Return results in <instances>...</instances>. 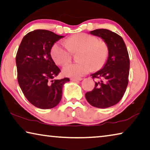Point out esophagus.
<instances>
[{
    "label": "esophagus",
    "instance_id": "esophagus-1",
    "mask_svg": "<svg viewBox=\"0 0 150 150\" xmlns=\"http://www.w3.org/2000/svg\"><path fill=\"white\" fill-rule=\"evenodd\" d=\"M82 78H71V81H81Z\"/></svg>",
    "mask_w": 150,
    "mask_h": 150
}]
</instances>
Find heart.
Returning a JSON list of instances; mask_svg holds the SVG:
<instances>
[{
    "label": "heart",
    "instance_id": "heart-1",
    "mask_svg": "<svg viewBox=\"0 0 150 150\" xmlns=\"http://www.w3.org/2000/svg\"><path fill=\"white\" fill-rule=\"evenodd\" d=\"M79 51L77 63H69L63 69V74L79 78L92 69L97 71L105 65L109 56V48L104 41L87 33H78L65 40V44L56 42L51 54L54 62L63 65L71 60L72 53Z\"/></svg>",
    "mask_w": 150,
    "mask_h": 150
}]
</instances>
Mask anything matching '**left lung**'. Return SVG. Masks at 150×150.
Here are the masks:
<instances>
[{
    "mask_svg": "<svg viewBox=\"0 0 150 150\" xmlns=\"http://www.w3.org/2000/svg\"><path fill=\"white\" fill-rule=\"evenodd\" d=\"M91 35L101 37L109 48V56L101 70L91 75L97 79L95 87L87 92L85 97L92 106L108 108L117 104L124 95L129 72V58L122 37L108 29H96Z\"/></svg>",
    "mask_w": 150,
    "mask_h": 150,
    "instance_id": "left-lung-1",
    "label": "left lung"
}]
</instances>
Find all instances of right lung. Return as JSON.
Wrapping results in <instances>:
<instances>
[{
  "label": "right lung",
  "mask_w": 150,
  "mask_h": 150,
  "mask_svg": "<svg viewBox=\"0 0 150 150\" xmlns=\"http://www.w3.org/2000/svg\"><path fill=\"white\" fill-rule=\"evenodd\" d=\"M64 36L50 30L37 29L27 33L16 56L17 79L27 100L40 109L57 106L62 97L63 86L67 77L54 79L60 73L51 56L54 43Z\"/></svg>",
  "instance_id": "right-lung-1"
}]
</instances>
